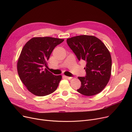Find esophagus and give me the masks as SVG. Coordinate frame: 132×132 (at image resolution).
<instances>
[{"label":"esophagus","mask_w":132,"mask_h":132,"mask_svg":"<svg viewBox=\"0 0 132 132\" xmlns=\"http://www.w3.org/2000/svg\"><path fill=\"white\" fill-rule=\"evenodd\" d=\"M65 78H66V79H68V80H71V79H72V77H67V76H65Z\"/></svg>","instance_id":"obj_1"}]
</instances>
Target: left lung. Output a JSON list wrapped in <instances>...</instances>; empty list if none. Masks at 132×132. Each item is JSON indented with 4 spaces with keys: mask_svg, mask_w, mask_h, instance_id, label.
Here are the masks:
<instances>
[{
    "mask_svg": "<svg viewBox=\"0 0 132 132\" xmlns=\"http://www.w3.org/2000/svg\"><path fill=\"white\" fill-rule=\"evenodd\" d=\"M67 43L79 60L87 62L86 76L78 77L81 86L78 92L87 96L98 94L111 75L112 59L108 48L97 37L85 35L67 38Z\"/></svg>",
    "mask_w": 132,
    "mask_h": 132,
    "instance_id": "1",
    "label": "left lung"
}]
</instances>
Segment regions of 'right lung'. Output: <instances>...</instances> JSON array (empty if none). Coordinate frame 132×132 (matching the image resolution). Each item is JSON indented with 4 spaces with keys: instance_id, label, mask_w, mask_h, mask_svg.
Wrapping results in <instances>:
<instances>
[{
    "instance_id": "right-lung-1",
    "label": "right lung",
    "mask_w": 132,
    "mask_h": 132,
    "mask_svg": "<svg viewBox=\"0 0 132 132\" xmlns=\"http://www.w3.org/2000/svg\"><path fill=\"white\" fill-rule=\"evenodd\" d=\"M64 39L51 37H33L24 45L17 62L20 80L32 94L45 96L57 89L61 75H54L47 69V61L57 45Z\"/></svg>"
}]
</instances>
